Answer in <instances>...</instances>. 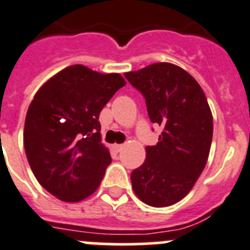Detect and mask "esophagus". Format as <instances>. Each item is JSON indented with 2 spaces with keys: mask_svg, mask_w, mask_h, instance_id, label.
I'll list each match as a JSON object with an SVG mask.
<instances>
[{
  "mask_svg": "<svg viewBox=\"0 0 250 250\" xmlns=\"http://www.w3.org/2000/svg\"><path fill=\"white\" fill-rule=\"evenodd\" d=\"M123 146H123V144H114L113 149H114V150H116V151H117V153H120V151L123 149Z\"/></svg>",
  "mask_w": 250,
  "mask_h": 250,
  "instance_id": "esophagus-1",
  "label": "esophagus"
}]
</instances>
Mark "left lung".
<instances>
[{
    "instance_id": "obj_1",
    "label": "left lung",
    "mask_w": 250,
    "mask_h": 250,
    "mask_svg": "<svg viewBox=\"0 0 250 250\" xmlns=\"http://www.w3.org/2000/svg\"><path fill=\"white\" fill-rule=\"evenodd\" d=\"M125 76L146 99L151 122L163 127L159 142L146 146V160L132 171V188L149 206H170L204 171L213 133L211 108L199 83L178 65L155 62Z\"/></svg>"
}]
</instances>
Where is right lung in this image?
Instances as JSON below:
<instances>
[{
  "instance_id": "1",
  "label": "right lung",
  "mask_w": 250,
  "mask_h": 250,
  "mask_svg": "<svg viewBox=\"0 0 250 250\" xmlns=\"http://www.w3.org/2000/svg\"><path fill=\"white\" fill-rule=\"evenodd\" d=\"M125 85L120 74L78 64L34 95L25 116V155L38 183L57 199L83 201L101 184L112 159L101 143L100 112Z\"/></svg>"
}]
</instances>
